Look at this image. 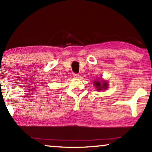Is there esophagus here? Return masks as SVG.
Returning <instances> with one entry per match:
<instances>
[{"mask_svg":"<svg viewBox=\"0 0 152 152\" xmlns=\"http://www.w3.org/2000/svg\"><path fill=\"white\" fill-rule=\"evenodd\" d=\"M73 76H74V77H75V78H79L80 77V75H79V74H73Z\"/></svg>","mask_w":152,"mask_h":152,"instance_id":"obj_1","label":"esophagus"}]
</instances>
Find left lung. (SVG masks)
<instances>
[{
  "mask_svg": "<svg viewBox=\"0 0 152 152\" xmlns=\"http://www.w3.org/2000/svg\"><path fill=\"white\" fill-rule=\"evenodd\" d=\"M94 86L96 87V88H97V91H100L101 90H106L107 86H108V84L106 81L102 80V82H100V81H94Z\"/></svg>",
  "mask_w": 152,
  "mask_h": 152,
  "instance_id": "left-lung-1",
  "label": "left lung"
}]
</instances>
